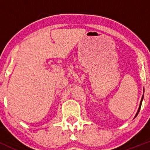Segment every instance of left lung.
Masks as SVG:
<instances>
[{
  "instance_id": "obj_1",
  "label": "left lung",
  "mask_w": 150,
  "mask_h": 150,
  "mask_svg": "<svg viewBox=\"0 0 150 150\" xmlns=\"http://www.w3.org/2000/svg\"><path fill=\"white\" fill-rule=\"evenodd\" d=\"M143 98H144V94H143V95H142V99H141V101H140V106H139V108H138V110H137V113H136V115H135V118L136 116H137V114H138L139 111H140V108H141V105H142V100H143Z\"/></svg>"
}]
</instances>
